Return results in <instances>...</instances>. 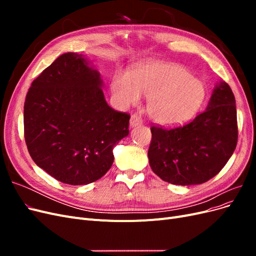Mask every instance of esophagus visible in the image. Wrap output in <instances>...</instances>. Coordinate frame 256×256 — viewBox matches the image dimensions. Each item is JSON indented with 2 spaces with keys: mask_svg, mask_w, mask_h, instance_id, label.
Here are the masks:
<instances>
[{
  "mask_svg": "<svg viewBox=\"0 0 256 256\" xmlns=\"http://www.w3.org/2000/svg\"><path fill=\"white\" fill-rule=\"evenodd\" d=\"M141 124H142V118H140V116H138L136 114L131 115V118H130V126L131 127H136L138 125H141Z\"/></svg>",
  "mask_w": 256,
  "mask_h": 256,
  "instance_id": "34e87169",
  "label": "esophagus"
}]
</instances>
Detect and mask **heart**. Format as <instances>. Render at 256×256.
<instances>
[{"instance_id": "heart-1", "label": "heart", "mask_w": 256, "mask_h": 256, "mask_svg": "<svg viewBox=\"0 0 256 256\" xmlns=\"http://www.w3.org/2000/svg\"><path fill=\"white\" fill-rule=\"evenodd\" d=\"M110 88L115 104L127 108L138 104L142 95L148 97L147 112L164 126L189 122L206 98L204 83L184 67L166 62H146L130 74L116 72Z\"/></svg>"}]
</instances>
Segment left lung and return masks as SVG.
Instances as JSON below:
<instances>
[{"label": "left lung", "mask_w": 256, "mask_h": 256, "mask_svg": "<svg viewBox=\"0 0 256 256\" xmlns=\"http://www.w3.org/2000/svg\"><path fill=\"white\" fill-rule=\"evenodd\" d=\"M150 164L162 180L189 186L206 182L233 154L238 138L236 102L230 85L214 88L207 109L191 122L166 129L152 126Z\"/></svg>", "instance_id": "obj_1"}]
</instances>
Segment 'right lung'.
Masks as SVG:
<instances>
[{
    "instance_id": "add662e5",
    "label": "right lung",
    "mask_w": 256,
    "mask_h": 256,
    "mask_svg": "<svg viewBox=\"0 0 256 256\" xmlns=\"http://www.w3.org/2000/svg\"><path fill=\"white\" fill-rule=\"evenodd\" d=\"M99 72L84 56L62 54L33 81L24 102L30 157L67 184L94 182L112 166L113 147L129 134L127 113L106 104Z\"/></svg>"
}]
</instances>
